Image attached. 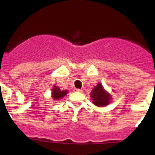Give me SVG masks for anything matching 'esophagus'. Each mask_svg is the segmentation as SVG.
<instances>
[{"label": "esophagus", "mask_w": 155, "mask_h": 155, "mask_svg": "<svg viewBox=\"0 0 155 155\" xmlns=\"http://www.w3.org/2000/svg\"><path fill=\"white\" fill-rule=\"evenodd\" d=\"M75 91L77 92H81L82 90H81V89H75Z\"/></svg>", "instance_id": "1"}]
</instances>
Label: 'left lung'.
Here are the masks:
<instances>
[{
    "mask_svg": "<svg viewBox=\"0 0 155 155\" xmlns=\"http://www.w3.org/2000/svg\"><path fill=\"white\" fill-rule=\"evenodd\" d=\"M90 95L93 100V104L100 107L108 105L111 99V96L104 90L101 84H98L94 87Z\"/></svg>",
    "mask_w": 155,
    "mask_h": 155,
    "instance_id": "obj_1",
    "label": "left lung"
}]
</instances>
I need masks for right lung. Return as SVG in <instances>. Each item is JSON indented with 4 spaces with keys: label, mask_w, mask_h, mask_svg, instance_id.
<instances>
[{
    "label": "right lung",
    "mask_w": 155,
    "mask_h": 155,
    "mask_svg": "<svg viewBox=\"0 0 155 155\" xmlns=\"http://www.w3.org/2000/svg\"><path fill=\"white\" fill-rule=\"evenodd\" d=\"M52 97L54 99V100H60L62 97H64L66 94L68 93L67 90H63L61 91L60 89L58 87L54 86L52 89Z\"/></svg>",
    "instance_id": "obj_1"
}]
</instances>
